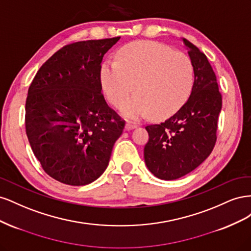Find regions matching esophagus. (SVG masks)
I'll use <instances>...</instances> for the list:
<instances>
[{
    "label": "esophagus",
    "instance_id": "obj_1",
    "mask_svg": "<svg viewBox=\"0 0 251 251\" xmlns=\"http://www.w3.org/2000/svg\"><path fill=\"white\" fill-rule=\"evenodd\" d=\"M136 126H137V125L136 124H133V123H126V126H125V128L126 131H130L132 130V128H135Z\"/></svg>",
    "mask_w": 251,
    "mask_h": 251
}]
</instances>
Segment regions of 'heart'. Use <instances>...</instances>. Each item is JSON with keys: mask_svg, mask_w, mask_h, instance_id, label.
<instances>
[{"mask_svg": "<svg viewBox=\"0 0 251 251\" xmlns=\"http://www.w3.org/2000/svg\"><path fill=\"white\" fill-rule=\"evenodd\" d=\"M194 66L181 51L163 44L136 41L120 48L116 63L100 68V83L105 97L118 107L134 85L135 94L120 107L126 118L151 115L164 118L176 113L188 98L194 83Z\"/></svg>", "mask_w": 251, "mask_h": 251, "instance_id": "1", "label": "heart"}]
</instances>
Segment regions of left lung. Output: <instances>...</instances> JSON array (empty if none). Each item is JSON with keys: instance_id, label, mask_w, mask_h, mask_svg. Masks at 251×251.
Here are the masks:
<instances>
[{"instance_id": "8db88e82", "label": "left lung", "mask_w": 251, "mask_h": 251, "mask_svg": "<svg viewBox=\"0 0 251 251\" xmlns=\"http://www.w3.org/2000/svg\"><path fill=\"white\" fill-rule=\"evenodd\" d=\"M183 43L194 66L191 96L164 123L146 126L149 141L144 161L150 172L162 180L185 176L210 155L222 108V95L206 55L187 40Z\"/></svg>"}]
</instances>
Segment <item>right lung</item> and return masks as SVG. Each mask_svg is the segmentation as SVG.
<instances>
[{
  "mask_svg": "<svg viewBox=\"0 0 251 251\" xmlns=\"http://www.w3.org/2000/svg\"><path fill=\"white\" fill-rule=\"evenodd\" d=\"M120 36L68 44L45 62L28 90L26 134L50 177L80 186L107 169L126 121L101 93L102 57Z\"/></svg>",
  "mask_w": 251,
  "mask_h": 251,
  "instance_id": "add662e5",
  "label": "right lung"
}]
</instances>
